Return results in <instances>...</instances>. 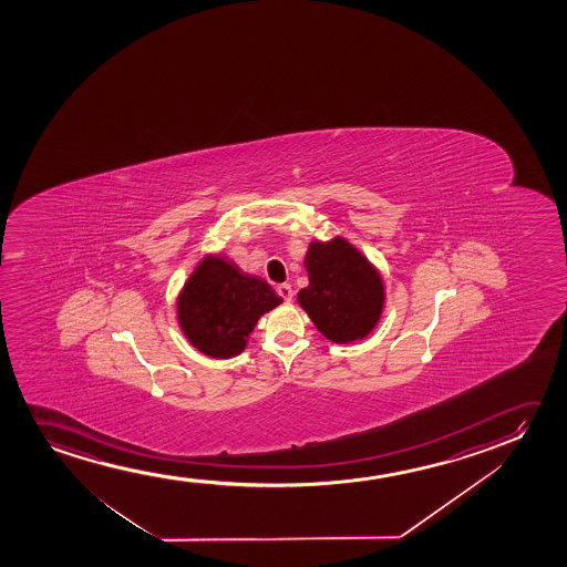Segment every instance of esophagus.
I'll use <instances>...</instances> for the list:
<instances>
[{"instance_id": "1", "label": "esophagus", "mask_w": 567, "mask_h": 567, "mask_svg": "<svg viewBox=\"0 0 567 567\" xmlns=\"http://www.w3.org/2000/svg\"><path fill=\"white\" fill-rule=\"evenodd\" d=\"M277 295L285 300V302H292V298H295V290L290 285H279L277 287Z\"/></svg>"}]
</instances>
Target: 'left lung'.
<instances>
[{
  "instance_id": "obj_1",
  "label": "left lung",
  "mask_w": 567,
  "mask_h": 567,
  "mask_svg": "<svg viewBox=\"0 0 567 567\" xmlns=\"http://www.w3.org/2000/svg\"><path fill=\"white\" fill-rule=\"evenodd\" d=\"M310 285L298 303L327 341H362L380 323L385 308V282L378 267L347 238L311 241L306 254Z\"/></svg>"
}]
</instances>
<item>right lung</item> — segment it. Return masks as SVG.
I'll return each mask as SVG.
<instances>
[{
    "instance_id": "add662e5",
    "label": "right lung",
    "mask_w": 567,
    "mask_h": 567,
    "mask_svg": "<svg viewBox=\"0 0 567 567\" xmlns=\"http://www.w3.org/2000/svg\"><path fill=\"white\" fill-rule=\"evenodd\" d=\"M282 302L264 279L241 271L233 259L203 257L176 300L187 342L210 358L238 357L267 311Z\"/></svg>"
}]
</instances>
